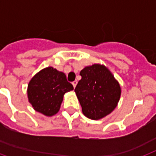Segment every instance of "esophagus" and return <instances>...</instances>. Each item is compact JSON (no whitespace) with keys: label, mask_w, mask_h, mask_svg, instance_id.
Segmentation results:
<instances>
[{"label":"esophagus","mask_w":156,"mask_h":156,"mask_svg":"<svg viewBox=\"0 0 156 156\" xmlns=\"http://www.w3.org/2000/svg\"><path fill=\"white\" fill-rule=\"evenodd\" d=\"M77 83H78V82H77V81H73V83H72V84H73V87L74 88L76 87V85H77Z\"/></svg>","instance_id":"34e87169"}]
</instances>
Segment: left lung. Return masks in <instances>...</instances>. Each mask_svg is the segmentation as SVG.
<instances>
[{
  "instance_id": "obj_1",
  "label": "left lung",
  "mask_w": 156,
  "mask_h": 156,
  "mask_svg": "<svg viewBox=\"0 0 156 156\" xmlns=\"http://www.w3.org/2000/svg\"><path fill=\"white\" fill-rule=\"evenodd\" d=\"M82 79L76 86V95L83 113L91 120L110 114L118 104L121 88L118 81L104 65L86 66L80 72Z\"/></svg>"
}]
</instances>
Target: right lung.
<instances>
[{"mask_svg":"<svg viewBox=\"0 0 156 156\" xmlns=\"http://www.w3.org/2000/svg\"><path fill=\"white\" fill-rule=\"evenodd\" d=\"M73 90L63 72L52 66L39 71L28 83V101L35 111L52 116L60 110L64 95Z\"/></svg>","mask_w":156,"mask_h":156,"instance_id":"1","label":"right lung"}]
</instances>
